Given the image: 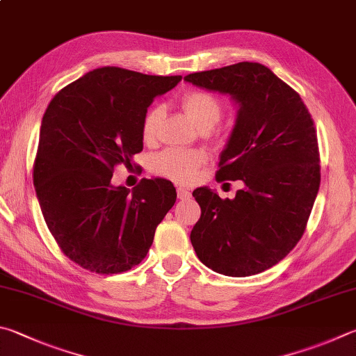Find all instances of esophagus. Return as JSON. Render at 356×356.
I'll list each match as a JSON object with an SVG mask.
<instances>
[{
  "label": "esophagus",
  "instance_id": "34e87169",
  "mask_svg": "<svg viewBox=\"0 0 356 356\" xmlns=\"http://www.w3.org/2000/svg\"><path fill=\"white\" fill-rule=\"evenodd\" d=\"M177 196L180 199H188L191 196V191H190V188H186V186L180 185V186H177Z\"/></svg>",
  "mask_w": 356,
  "mask_h": 356
}]
</instances>
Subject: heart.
Masks as SVG:
<instances>
[{
  "instance_id": "heart-1",
  "label": "heart",
  "mask_w": 356,
  "mask_h": 356,
  "mask_svg": "<svg viewBox=\"0 0 356 356\" xmlns=\"http://www.w3.org/2000/svg\"><path fill=\"white\" fill-rule=\"evenodd\" d=\"M182 107L190 115V118L195 121V124L207 131L216 124L222 115V106L216 96L207 92H190L182 98ZM161 108H151L143 121V138L152 140L157 134V127L160 122ZM207 159L204 151L197 149H166L154 159L152 166L159 174L165 177H170L179 182H188L195 179L197 168L204 163Z\"/></svg>"
}]
</instances>
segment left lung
Here are the masks:
<instances>
[{"label": "left lung", "mask_w": 356, "mask_h": 356, "mask_svg": "<svg viewBox=\"0 0 356 356\" xmlns=\"http://www.w3.org/2000/svg\"><path fill=\"white\" fill-rule=\"evenodd\" d=\"M185 81L229 95L238 106L216 179L244 184L234 199H221L209 186L193 191L200 205L193 248L215 273H263L300 240L318 196L319 147L312 115L299 93L261 63L240 62Z\"/></svg>", "instance_id": "obj_1"}]
</instances>
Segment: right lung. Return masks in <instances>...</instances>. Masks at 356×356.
I'll return each mask as SVG.
<instances>
[{"label": "right lung", "mask_w": 356, "mask_h": 356, "mask_svg": "<svg viewBox=\"0 0 356 356\" xmlns=\"http://www.w3.org/2000/svg\"><path fill=\"white\" fill-rule=\"evenodd\" d=\"M180 79L104 67L71 82L49 102L34 186L54 240L83 269L118 274L138 264L176 202V188L166 179H141L132 190L111 180L116 165L131 166L143 149L147 107Z\"/></svg>", "instance_id": "obj_1"}]
</instances>
